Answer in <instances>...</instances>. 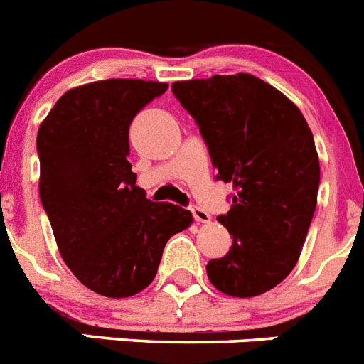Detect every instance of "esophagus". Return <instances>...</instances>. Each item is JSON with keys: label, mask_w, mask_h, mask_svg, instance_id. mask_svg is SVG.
<instances>
[{"label": "esophagus", "mask_w": 364, "mask_h": 364, "mask_svg": "<svg viewBox=\"0 0 364 364\" xmlns=\"http://www.w3.org/2000/svg\"><path fill=\"white\" fill-rule=\"evenodd\" d=\"M191 213H193V218L197 222H210L211 220V215L208 213L205 210H202V208H198V205H191Z\"/></svg>", "instance_id": "obj_1"}]
</instances>
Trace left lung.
<instances>
[{
  "label": "left lung",
  "instance_id": "left-lung-1",
  "mask_svg": "<svg viewBox=\"0 0 364 364\" xmlns=\"http://www.w3.org/2000/svg\"><path fill=\"white\" fill-rule=\"evenodd\" d=\"M171 91L197 122L217 180L233 184L230 211L217 217L233 244L208 262V277L231 297L264 294L295 268L314 218V134L291 100L252 74L175 82Z\"/></svg>",
  "mask_w": 364,
  "mask_h": 364
}]
</instances>
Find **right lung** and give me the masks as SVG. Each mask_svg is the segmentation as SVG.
I'll return each instance as SVG.
<instances>
[{
    "instance_id": "add662e5",
    "label": "right lung",
    "mask_w": 364,
    "mask_h": 364,
    "mask_svg": "<svg viewBox=\"0 0 364 364\" xmlns=\"http://www.w3.org/2000/svg\"><path fill=\"white\" fill-rule=\"evenodd\" d=\"M167 83L112 78L74 87L38 131L40 198L60 255L89 290L120 299L153 282L188 210L151 202L131 171L129 125Z\"/></svg>"
}]
</instances>
